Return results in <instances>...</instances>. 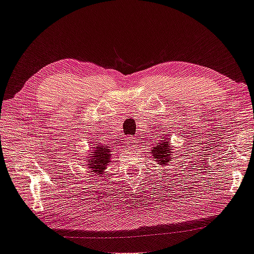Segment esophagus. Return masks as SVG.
<instances>
[{
    "label": "esophagus",
    "instance_id": "34e87169",
    "mask_svg": "<svg viewBox=\"0 0 254 254\" xmlns=\"http://www.w3.org/2000/svg\"><path fill=\"white\" fill-rule=\"evenodd\" d=\"M127 143L129 144V146H131V147H134V146H136V144L138 143V139H136V138L129 139V140L127 141Z\"/></svg>",
    "mask_w": 254,
    "mask_h": 254
}]
</instances>
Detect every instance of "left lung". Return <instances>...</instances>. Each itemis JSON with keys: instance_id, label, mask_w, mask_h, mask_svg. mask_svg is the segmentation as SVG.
Segmentation results:
<instances>
[{"instance_id": "1", "label": "left lung", "mask_w": 254, "mask_h": 254, "mask_svg": "<svg viewBox=\"0 0 254 254\" xmlns=\"http://www.w3.org/2000/svg\"><path fill=\"white\" fill-rule=\"evenodd\" d=\"M172 146H171L170 138L165 134V136H161V140L158 142L156 147H153L151 150L152 158L156 160V162L161 165V167H165V165H169L170 161H172Z\"/></svg>"}]
</instances>
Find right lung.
Returning a JSON list of instances; mask_svg holds the SVG:
<instances>
[{
  "instance_id": "obj_1",
  "label": "right lung",
  "mask_w": 254,
  "mask_h": 254,
  "mask_svg": "<svg viewBox=\"0 0 254 254\" xmlns=\"http://www.w3.org/2000/svg\"><path fill=\"white\" fill-rule=\"evenodd\" d=\"M112 151L113 150L110 146H103L102 142H91L89 152H87V156L84 158L87 169L92 170L91 172H94L95 175L102 177L104 174V171L108 167V163L111 162Z\"/></svg>"
}]
</instances>
